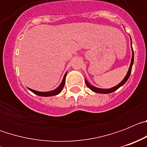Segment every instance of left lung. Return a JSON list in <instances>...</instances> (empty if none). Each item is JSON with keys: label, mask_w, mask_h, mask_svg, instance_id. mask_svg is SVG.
I'll return each mask as SVG.
<instances>
[{"label": "left lung", "mask_w": 147, "mask_h": 147, "mask_svg": "<svg viewBox=\"0 0 147 147\" xmlns=\"http://www.w3.org/2000/svg\"><path fill=\"white\" fill-rule=\"evenodd\" d=\"M131 39V38H130ZM131 45H132V40H131ZM132 47V46H131ZM132 59H131V63H130V65H129V68L128 70V72H127V75L125 76V77L124 78V80H122L120 83H119V85H117L116 86L113 87V88H109V89H102V88H96V87H94L93 85H91L85 80V83H86L87 86L90 88V89L92 91L95 92V93H113V92L115 91L116 90L119 89L120 87H121L122 85H124V83L127 81V80L129 79V76H130V74H131V71H132V65H133V61H134V53H133V50H132Z\"/></svg>", "instance_id": "left-lung-1"}]
</instances>
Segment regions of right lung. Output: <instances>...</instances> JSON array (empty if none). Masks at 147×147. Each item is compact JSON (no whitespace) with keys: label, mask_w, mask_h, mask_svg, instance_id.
Returning <instances> with one entry per match:
<instances>
[{"label":"right lung","mask_w":147,"mask_h":147,"mask_svg":"<svg viewBox=\"0 0 147 147\" xmlns=\"http://www.w3.org/2000/svg\"><path fill=\"white\" fill-rule=\"evenodd\" d=\"M66 74H67V72L65 73V74L64 75V77L62 79V82L60 83V85L57 87V88H56L55 90H51V91H48V92H40V91H37V90H32L31 88H28L29 90L34 93V94L37 95V96H56V95L59 94L61 91H62V90L63 89L65 86V77H66Z\"/></svg>","instance_id":"add662e5"}]
</instances>
